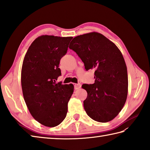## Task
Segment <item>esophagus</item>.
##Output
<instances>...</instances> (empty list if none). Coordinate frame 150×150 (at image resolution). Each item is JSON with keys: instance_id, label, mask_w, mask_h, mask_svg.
Returning a JSON list of instances; mask_svg holds the SVG:
<instances>
[{"instance_id": "1", "label": "esophagus", "mask_w": 150, "mask_h": 150, "mask_svg": "<svg viewBox=\"0 0 150 150\" xmlns=\"http://www.w3.org/2000/svg\"><path fill=\"white\" fill-rule=\"evenodd\" d=\"M74 88H75L76 90L80 88L81 86V85L80 83H74Z\"/></svg>"}]
</instances>
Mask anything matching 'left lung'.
Wrapping results in <instances>:
<instances>
[{"label":"left lung","instance_id":"left-lung-1","mask_svg":"<svg viewBox=\"0 0 150 150\" xmlns=\"http://www.w3.org/2000/svg\"><path fill=\"white\" fill-rule=\"evenodd\" d=\"M69 48L76 52L85 69H94V84H83L87 92L85 110L93 120L106 122L121 112L128 95L127 67L120 50L101 33L76 36Z\"/></svg>","mask_w":150,"mask_h":150}]
</instances>
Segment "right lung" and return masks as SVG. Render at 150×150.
Wrapping results in <instances>:
<instances>
[{"label":"right lung","mask_w":150,"mask_h":150,"mask_svg":"<svg viewBox=\"0 0 150 150\" xmlns=\"http://www.w3.org/2000/svg\"><path fill=\"white\" fill-rule=\"evenodd\" d=\"M72 36L42 35L33 42L24 56L21 71L23 96L30 114L47 127L64 120L72 84L56 83L61 75L59 61L67 51Z\"/></svg>","instance_id":"add662e5"}]
</instances>
